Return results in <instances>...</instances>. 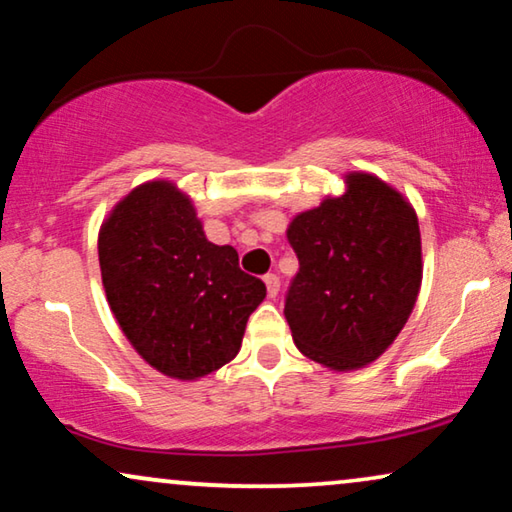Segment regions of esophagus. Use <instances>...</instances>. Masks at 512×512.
Segmentation results:
<instances>
[{
	"mask_svg": "<svg viewBox=\"0 0 512 512\" xmlns=\"http://www.w3.org/2000/svg\"><path fill=\"white\" fill-rule=\"evenodd\" d=\"M264 285H267L269 297H276V295H278V290H281V278H278L276 274L264 276Z\"/></svg>",
	"mask_w": 512,
	"mask_h": 512,
	"instance_id": "1",
	"label": "esophagus"
}]
</instances>
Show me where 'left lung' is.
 Returning <instances> with one entry per match:
<instances>
[{"label": "left lung", "mask_w": 512, "mask_h": 512, "mask_svg": "<svg viewBox=\"0 0 512 512\" xmlns=\"http://www.w3.org/2000/svg\"><path fill=\"white\" fill-rule=\"evenodd\" d=\"M344 185L285 231L299 260L285 320L297 349L332 372L363 370L386 353L424 278L410 199L365 170L344 173Z\"/></svg>", "instance_id": "left-lung-1"}]
</instances>
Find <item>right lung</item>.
Returning <instances> with one entry per match:
<instances>
[{
  "label": "right lung",
  "mask_w": 512,
  "mask_h": 512,
  "mask_svg": "<svg viewBox=\"0 0 512 512\" xmlns=\"http://www.w3.org/2000/svg\"><path fill=\"white\" fill-rule=\"evenodd\" d=\"M109 309L138 356L163 377L196 381L241 351L245 323L267 297L238 252L206 238L192 196L147 180L114 203L98 231Z\"/></svg>",
  "instance_id": "1"
}]
</instances>
